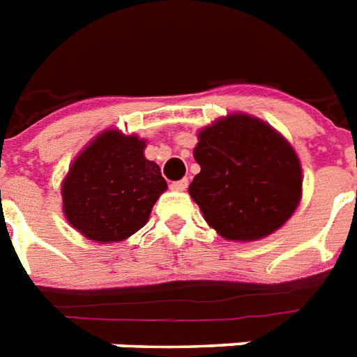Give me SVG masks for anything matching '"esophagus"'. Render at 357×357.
<instances>
[{
  "mask_svg": "<svg viewBox=\"0 0 357 357\" xmlns=\"http://www.w3.org/2000/svg\"><path fill=\"white\" fill-rule=\"evenodd\" d=\"M187 183H189L187 179H179V181H172V183H170V189L181 192V190L187 189Z\"/></svg>",
  "mask_w": 357,
  "mask_h": 357,
  "instance_id": "obj_1",
  "label": "esophagus"
}]
</instances>
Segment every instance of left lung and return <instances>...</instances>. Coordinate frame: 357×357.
<instances>
[{"label": "left lung", "instance_id": "left-lung-1", "mask_svg": "<svg viewBox=\"0 0 357 357\" xmlns=\"http://www.w3.org/2000/svg\"><path fill=\"white\" fill-rule=\"evenodd\" d=\"M189 185L206 222L228 241H257L287 222L302 198L293 146L263 120L234 113L198 133Z\"/></svg>", "mask_w": 357, "mask_h": 357}]
</instances>
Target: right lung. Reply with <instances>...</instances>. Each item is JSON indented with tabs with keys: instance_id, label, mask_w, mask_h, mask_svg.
I'll return each instance as SVG.
<instances>
[{
	"instance_id": "obj_1",
	"label": "right lung",
	"mask_w": 357,
	"mask_h": 357,
	"mask_svg": "<svg viewBox=\"0 0 357 357\" xmlns=\"http://www.w3.org/2000/svg\"><path fill=\"white\" fill-rule=\"evenodd\" d=\"M146 140L107 129L75 157L61 187L68 224L89 241L119 243L139 231L167 190Z\"/></svg>"
}]
</instances>
